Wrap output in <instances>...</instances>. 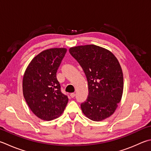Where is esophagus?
I'll return each mask as SVG.
<instances>
[{
    "label": "esophagus",
    "instance_id": "obj_1",
    "mask_svg": "<svg viewBox=\"0 0 151 151\" xmlns=\"http://www.w3.org/2000/svg\"><path fill=\"white\" fill-rule=\"evenodd\" d=\"M75 96H76V94H75L74 93H72L70 94V96H71V97H72V98L75 97Z\"/></svg>",
    "mask_w": 151,
    "mask_h": 151
}]
</instances>
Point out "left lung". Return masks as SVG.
I'll list each match as a JSON object with an SVG mask.
<instances>
[{"instance_id":"1","label":"left lung","mask_w":151,"mask_h":151,"mask_svg":"<svg viewBox=\"0 0 151 151\" xmlns=\"http://www.w3.org/2000/svg\"><path fill=\"white\" fill-rule=\"evenodd\" d=\"M70 55L86 76L89 95L81 104L84 114L99 122L114 112L124 89L123 73L118 60L109 50L94 45L70 48Z\"/></svg>"}]
</instances>
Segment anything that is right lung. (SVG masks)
Returning a JSON list of instances; mask_svg holds the SVG:
<instances>
[{"label": "right lung", "mask_w": 151, "mask_h": 151, "mask_svg": "<svg viewBox=\"0 0 151 151\" xmlns=\"http://www.w3.org/2000/svg\"><path fill=\"white\" fill-rule=\"evenodd\" d=\"M66 49L55 48L36 56L23 78V93L31 111L43 120H52L63 112L68 102L62 93L56 72Z\"/></svg>", "instance_id": "right-lung-1"}]
</instances>
